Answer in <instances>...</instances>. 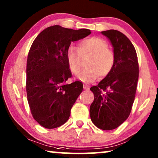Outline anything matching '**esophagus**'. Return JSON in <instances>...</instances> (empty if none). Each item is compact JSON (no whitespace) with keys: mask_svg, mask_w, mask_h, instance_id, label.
Wrapping results in <instances>:
<instances>
[{"mask_svg":"<svg viewBox=\"0 0 158 158\" xmlns=\"http://www.w3.org/2000/svg\"><path fill=\"white\" fill-rule=\"evenodd\" d=\"M84 89H85V90L89 89V85H88L87 84H84Z\"/></svg>","mask_w":158,"mask_h":158,"instance_id":"obj_1","label":"esophagus"}]
</instances>
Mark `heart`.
Instances as JSON below:
<instances>
[{
    "instance_id": "1",
    "label": "heart",
    "mask_w": 158,
    "mask_h": 158,
    "mask_svg": "<svg viewBox=\"0 0 158 158\" xmlns=\"http://www.w3.org/2000/svg\"><path fill=\"white\" fill-rule=\"evenodd\" d=\"M89 56L90 57L87 61L88 68L77 75L81 81L93 82L100 75L105 77L111 71L115 60L114 53L108 49V44L105 40L92 37L79 42L77 49L73 46L67 49L65 58L72 73H78L81 69V57Z\"/></svg>"
}]
</instances>
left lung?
Returning a JSON list of instances; mask_svg holds the SVG:
<instances>
[{"label": "left lung", "instance_id": "obj_1", "mask_svg": "<svg viewBox=\"0 0 158 158\" xmlns=\"http://www.w3.org/2000/svg\"><path fill=\"white\" fill-rule=\"evenodd\" d=\"M114 48V65L111 71L90 90L94 100L90 116L96 127L111 130L120 126L131 112L139 78L136 50L123 33L116 30L101 32Z\"/></svg>", "mask_w": 158, "mask_h": 158}]
</instances>
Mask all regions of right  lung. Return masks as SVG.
Masks as SVG:
<instances>
[{
    "label": "right lung",
    "mask_w": 158,
    "mask_h": 158,
    "mask_svg": "<svg viewBox=\"0 0 158 158\" xmlns=\"http://www.w3.org/2000/svg\"><path fill=\"white\" fill-rule=\"evenodd\" d=\"M90 33L89 29L55 25L42 31L32 44L26 65V93L33 118L42 127L53 129L68 120L83 84H65L72 77L65 52L72 42Z\"/></svg>",
    "instance_id": "add662e5"
}]
</instances>
